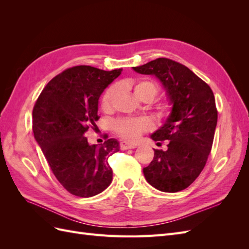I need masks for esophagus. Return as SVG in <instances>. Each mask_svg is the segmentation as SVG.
<instances>
[{
    "mask_svg": "<svg viewBox=\"0 0 249 249\" xmlns=\"http://www.w3.org/2000/svg\"><path fill=\"white\" fill-rule=\"evenodd\" d=\"M120 147H122V149L136 148V147H137V144H135V143H130V142L123 141V142H120Z\"/></svg>",
    "mask_w": 249,
    "mask_h": 249,
    "instance_id": "34e87169",
    "label": "esophagus"
}]
</instances>
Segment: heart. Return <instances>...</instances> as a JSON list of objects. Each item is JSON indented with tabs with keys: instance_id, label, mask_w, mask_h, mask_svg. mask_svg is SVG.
Listing matches in <instances>:
<instances>
[{
	"instance_id": "obj_1",
	"label": "heart",
	"mask_w": 249,
	"mask_h": 249,
	"mask_svg": "<svg viewBox=\"0 0 249 249\" xmlns=\"http://www.w3.org/2000/svg\"><path fill=\"white\" fill-rule=\"evenodd\" d=\"M158 92H159V88H158L157 84L149 80H139L133 86L134 95L142 102H153ZM116 93L117 88L115 86H111L105 91L102 99V108L104 111H109L111 109ZM163 110L167 111V107H164ZM113 127L123 138L127 140H136L143 132L150 130L152 124L145 117L120 118L113 123Z\"/></svg>"
}]
</instances>
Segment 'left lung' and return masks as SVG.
Instances as JSON below:
<instances>
[{"instance_id":"obj_1","label":"left lung","mask_w":249,"mask_h":249,"mask_svg":"<svg viewBox=\"0 0 249 249\" xmlns=\"http://www.w3.org/2000/svg\"><path fill=\"white\" fill-rule=\"evenodd\" d=\"M141 74L155 76L164 89L169 115L150 138L167 141V149H154V159L143 168L149 185L163 192H178L200 175L213 144L217 109L207 83L185 65L158 58L132 67Z\"/></svg>"}]
</instances>
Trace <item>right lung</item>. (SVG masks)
<instances>
[{
  "label": "right lung",
  "instance_id": "1",
  "mask_svg": "<svg viewBox=\"0 0 249 249\" xmlns=\"http://www.w3.org/2000/svg\"><path fill=\"white\" fill-rule=\"evenodd\" d=\"M122 71L71 67L48 83L34 106V138L60 184L76 196H94L112 182L108 159L119 142L90 144L85 133L90 125L97 130L100 97Z\"/></svg>",
  "mask_w": 249,
  "mask_h": 249
}]
</instances>
